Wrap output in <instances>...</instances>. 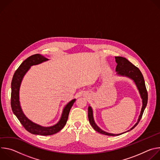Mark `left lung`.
Segmentation results:
<instances>
[{
    "instance_id": "8db88e82",
    "label": "left lung",
    "mask_w": 160,
    "mask_h": 160,
    "mask_svg": "<svg viewBox=\"0 0 160 160\" xmlns=\"http://www.w3.org/2000/svg\"><path fill=\"white\" fill-rule=\"evenodd\" d=\"M115 61L117 63V67H116V72H117V75L121 76V77H127L128 78H130L132 80L137 88H138L139 92L140 94L141 98L142 99V106L141 111L140 115L139 117V118L138 120V122L137 123L128 130L118 133V134H115V133H108L106 132L104 130H102L101 128H100L96 123L94 119V115H93V110L90 106H88V120L90 122V124L91 126L92 127V128L99 133L106 135H109V136H118L121 134H123L124 133H126L127 132H129L130 130H132L133 128H134L139 123V121L141 120L142 114L144 112V111L147 106L148 103V92L146 90V85H145V82L144 79L143 77V75L141 71L139 70V68L138 67H136L134 66L132 63H131L128 60H127L126 58L120 57V56H117L115 57Z\"/></svg>"
}]
</instances>
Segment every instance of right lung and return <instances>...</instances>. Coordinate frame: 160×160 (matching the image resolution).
<instances>
[{"label": "right lung", "instance_id": "right-lung-1", "mask_svg": "<svg viewBox=\"0 0 160 160\" xmlns=\"http://www.w3.org/2000/svg\"><path fill=\"white\" fill-rule=\"evenodd\" d=\"M48 60L49 59L39 54L30 56L19 66L13 75L11 82V105L12 111L25 128L30 133L35 135H50L59 132L66 125L70 111L76 101V99H74L68 102L63 108L59 122L50 127H43L37 124L26 117L21 109L19 101V89L22 80L31 66L41 64Z\"/></svg>", "mask_w": 160, "mask_h": 160}]
</instances>
